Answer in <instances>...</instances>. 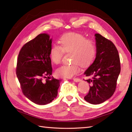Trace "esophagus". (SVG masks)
Returning a JSON list of instances; mask_svg holds the SVG:
<instances>
[{
  "label": "esophagus",
  "mask_w": 132,
  "mask_h": 132,
  "mask_svg": "<svg viewBox=\"0 0 132 132\" xmlns=\"http://www.w3.org/2000/svg\"><path fill=\"white\" fill-rule=\"evenodd\" d=\"M73 79V81L76 82H79L81 81V79L78 78H74Z\"/></svg>",
  "instance_id": "1"
}]
</instances>
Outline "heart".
<instances>
[{
	"instance_id": "1",
	"label": "heart",
	"mask_w": 132,
	"mask_h": 132,
	"mask_svg": "<svg viewBox=\"0 0 132 132\" xmlns=\"http://www.w3.org/2000/svg\"><path fill=\"white\" fill-rule=\"evenodd\" d=\"M60 46L54 45L50 49L51 62L55 64L61 62L64 53H72L70 65H64L55 70L56 75L60 78H72L79 72V65L87 67L91 65L96 54L94 41L86 40L83 35L77 33L65 34L59 41Z\"/></svg>"
}]
</instances>
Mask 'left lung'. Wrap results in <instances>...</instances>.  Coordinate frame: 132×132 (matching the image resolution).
Wrapping results in <instances>:
<instances>
[{"instance_id": "obj_1", "label": "left lung", "mask_w": 132, "mask_h": 132, "mask_svg": "<svg viewBox=\"0 0 132 132\" xmlns=\"http://www.w3.org/2000/svg\"><path fill=\"white\" fill-rule=\"evenodd\" d=\"M95 36L96 58L84 73L86 76L92 77L86 80L91 86L84 98L96 105L102 103L114 94L120 72V63L114 44L99 34H96Z\"/></svg>"}]
</instances>
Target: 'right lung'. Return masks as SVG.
<instances>
[{
    "label": "right lung",
    "instance_id": "obj_1",
    "mask_svg": "<svg viewBox=\"0 0 132 132\" xmlns=\"http://www.w3.org/2000/svg\"><path fill=\"white\" fill-rule=\"evenodd\" d=\"M52 39L47 34H41L24 44L17 59L16 75L22 92L38 105H46L56 97L60 80L52 75L50 57ZM46 78V81L42 80Z\"/></svg>",
    "mask_w": 132,
    "mask_h": 132
}]
</instances>
